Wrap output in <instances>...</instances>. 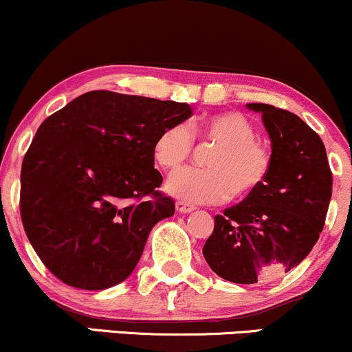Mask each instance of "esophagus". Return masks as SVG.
Here are the masks:
<instances>
[{
  "label": "esophagus",
  "mask_w": 352,
  "mask_h": 352,
  "mask_svg": "<svg viewBox=\"0 0 352 352\" xmlns=\"http://www.w3.org/2000/svg\"><path fill=\"white\" fill-rule=\"evenodd\" d=\"M175 208H177V212H179V213H190V212H193V210H195L193 205L185 204V201H177Z\"/></svg>",
  "instance_id": "esophagus-1"
}]
</instances>
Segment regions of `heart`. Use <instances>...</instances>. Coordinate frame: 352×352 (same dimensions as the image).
<instances>
[{
	"mask_svg": "<svg viewBox=\"0 0 352 352\" xmlns=\"http://www.w3.org/2000/svg\"><path fill=\"white\" fill-rule=\"evenodd\" d=\"M215 144L208 168H185L168 179L167 192L188 204H220L256 192L272 172L273 153L256 137L252 120L238 112H220L187 124H170L157 135L152 152L165 170H177L192 155L195 139Z\"/></svg>",
	"mask_w": 352,
	"mask_h": 352,
	"instance_id": "1",
	"label": "heart"
}]
</instances>
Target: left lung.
Returning a JSON list of instances; mask_svg holds the SVG:
<instances>
[{"mask_svg":"<svg viewBox=\"0 0 352 352\" xmlns=\"http://www.w3.org/2000/svg\"><path fill=\"white\" fill-rule=\"evenodd\" d=\"M248 109L261 112L272 139V172L256 192L215 217L204 246L210 268L238 285L300 265L324 227L333 192L324 144L305 120L270 104Z\"/></svg>","mask_w":352,"mask_h":352,"instance_id":"1","label":"left lung"}]
</instances>
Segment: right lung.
Wrapping results in <instances>:
<instances>
[{"instance_id": "right-lung-1", "label": "right lung", "mask_w": 352, "mask_h": 352, "mask_svg": "<svg viewBox=\"0 0 352 352\" xmlns=\"http://www.w3.org/2000/svg\"><path fill=\"white\" fill-rule=\"evenodd\" d=\"M190 116L185 102L91 91L39 125L23 159L19 210L56 278L106 289L134 272L153 225L175 212L159 192L153 142Z\"/></svg>"}]
</instances>
